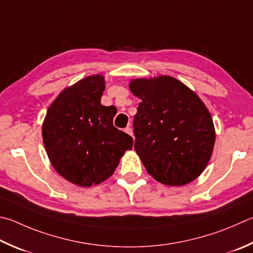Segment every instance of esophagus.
<instances>
[{
    "label": "esophagus",
    "instance_id": "34e87169",
    "mask_svg": "<svg viewBox=\"0 0 253 253\" xmlns=\"http://www.w3.org/2000/svg\"><path fill=\"white\" fill-rule=\"evenodd\" d=\"M125 132H127L128 135H130V136H132V129H131V127L130 126H128V127H126L125 128Z\"/></svg>",
    "mask_w": 253,
    "mask_h": 253
}]
</instances>
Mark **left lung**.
Returning <instances> with one entry per match:
<instances>
[{
	"label": "left lung",
	"mask_w": 253,
	"mask_h": 253,
	"mask_svg": "<svg viewBox=\"0 0 253 253\" xmlns=\"http://www.w3.org/2000/svg\"><path fill=\"white\" fill-rule=\"evenodd\" d=\"M141 99L134 117L135 150L156 180L183 186L205 170L212 154L214 127L194 91L170 76L135 80Z\"/></svg>",
	"instance_id": "1"
}]
</instances>
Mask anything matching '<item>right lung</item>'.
Here are the masks:
<instances>
[{
  "mask_svg": "<svg viewBox=\"0 0 253 253\" xmlns=\"http://www.w3.org/2000/svg\"><path fill=\"white\" fill-rule=\"evenodd\" d=\"M104 77L88 76L64 89L50 105L42 127L48 158L62 177L89 187L112 176L134 139L113 124L117 109L103 106Z\"/></svg>",
  "mask_w": 253,
  "mask_h": 253,
  "instance_id": "right-lung-1",
  "label": "right lung"
}]
</instances>
